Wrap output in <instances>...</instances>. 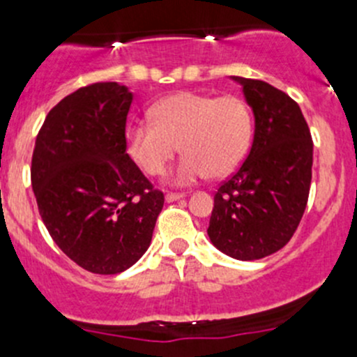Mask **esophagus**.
Listing matches in <instances>:
<instances>
[{
  "label": "esophagus",
  "instance_id": "1",
  "mask_svg": "<svg viewBox=\"0 0 357 357\" xmlns=\"http://www.w3.org/2000/svg\"><path fill=\"white\" fill-rule=\"evenodd\" d=\"M183 197H185L183 193H167V195H165V202H167V204H171V202L181 200Z\"/></svg>",
  "mask_w": 357,
  "mask_h": 357
}]
</instances>
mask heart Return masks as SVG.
Wrapping results in <instances>:
<instances>
[{
	"instance_id": "obj_1",
	"label": "heart",
	"mask_w": 357,
	"mask_h": 357,
	"mask_svg": "<svg viewBox=\"0 0 357 357\" xmlns=\"http://www.w3.org/2000/svg\"><path fill=\"white\" fill-rule=\"evenodd\" d=\"M152 122L126 128V149L149 176H160L181 149L185 157L171 183L193 185L211 174L225 178L245 158L252 139L250 109L238 96L179 91L150 109Z\"/></svg>"
}]
</instances>
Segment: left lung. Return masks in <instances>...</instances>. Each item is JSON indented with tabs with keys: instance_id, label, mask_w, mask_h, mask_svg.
<instances>
[{
	"instance_id": "obj_1",
	"label": "left lung",
	"mask_w": 357,
	"mask_h": 357,
	"mask_svg": "<svg viewBox=\"0 0 357 357\" xmlns=\"http://www.w3.org/2000/svg\"><path fill=\"white\" fill-rule=\"evenodd\" d=\"M254 114V139L242 167L214 195L207 235L238 261L285 247L301 222L311 186L312 139L301 107L257 79L231 75Z\"/></svg>"
}]
</instances>
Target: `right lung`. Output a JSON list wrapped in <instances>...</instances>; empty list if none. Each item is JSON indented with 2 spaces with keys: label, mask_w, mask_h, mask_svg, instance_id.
I'll return each instance as SVG.
<instances>
[{
  "label": "right lung",
  "mask_w": 357,
  "mask_h": 357,
  "mask_svg": "<svg viewBox=\"0 0 357 357\" xmlns=\"http://www.w3.org/2000/svg\"><path fill=\"white\" fill-rule=\"evenodd\" d=\"M128 86L96 82L46 115L31 181L53 242L86 271L117 275L146 252L164 195L126 152Z\"/></svg>",
  "instance_id": "add662e5"
}]
</instances>
